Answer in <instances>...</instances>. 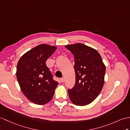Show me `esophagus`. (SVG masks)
<instances>
[{
    "label": "esophagus",
    "mask_w": 130,
    "mask_h": 130,
    "mask_svg": "<svg viewBox=\"0 0 130 130\" xmlns=\"http://www.w3.org/2000/svg\"><path fill=\"white\" fill-rule=\"evenodd\" d=\"M61 81L62 83H63V82H64V77H63V78H62L61 79Z\"/></svg>",
    "instance_id": "esophagus-1"
}]
</instances>
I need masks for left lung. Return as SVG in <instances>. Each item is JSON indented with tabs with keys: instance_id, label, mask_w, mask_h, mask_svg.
Returning a JSON list of instances; mask_svg holds the SVG:
<instances>
[{
	"instance_id": "obj_1",
	"label": "left lung",
	"mask_w": 130,
	"mask_h": 130,
	"mask_svg": "<svg viewBox=\"0 0 130 130\" xmlns=\"http://www.w3.org/2000/svg\"><path fill=\"white\" fill-rule=\"evenodd\" d=\"M65 47L74 57L75 84L68 90L69 98L75 105H88L103 89L105 66L99 53L89 46L78 43Z\"/></svg>"
}]
</instances>
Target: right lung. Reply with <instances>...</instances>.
Segmentation results:
<instances>
[{
  "mask_svg": "<svg viewBox=\"0 0 130 130\" xmlns=\"http://www.w3.org/2000/svg\"><path fill=\"white\" fill-rule=\"evenodd\" d=\"M57 49L54 46L41 44L26 52L19 60L17 77L27 99L38 105H45L53 96L58 83L53 79L46 61Z\"/></svg>",
  "mask_w": 130,
  "mask_h": 130,
  "instance_id": "obj_1",
  "label": "right lung"
}]
</instances>
